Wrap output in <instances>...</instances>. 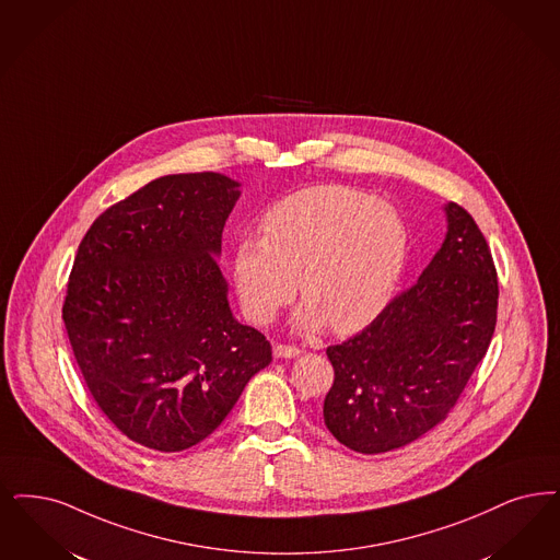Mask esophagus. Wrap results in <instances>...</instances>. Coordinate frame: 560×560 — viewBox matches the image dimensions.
<instances>
[{
    "label": "esophagus",
    "instance_id": "34e87169",
    "mask_svg": "<svg viewBox=\"0 0 560 560\" xmlns=\"http://www.w3.org/2000/svg\"><path fill=\"white\" fill-rule=\"evenodd\" d=\"M302 354V350L300 348H295V346H283V343H277L275 348H272V357L275 359H298Z\"/></svg>",
    "mask_w": 560,
    "mask_h": 560
}]
</instances>
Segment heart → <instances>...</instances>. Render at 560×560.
<instances>
[{
    "instance_id": "1",
    "label": "heart",
    "mask_w": 560,
    "mask_h": 560,
    "mask_svg": "<svg viewBox=\"0 0 560 560\" xmlns=\"http://www.w3.org/2000/svg\"><path fill=\"white\" fill-rule=\"evenodd\" d=\"M408 231L398 210L366 191L314 185L277 201L262 219V240L235 249L233 272L242 308L267 325L300 290L306 295L293 327L337 334L369 325L402 277Z\"/></svg>"
}]
</instances>
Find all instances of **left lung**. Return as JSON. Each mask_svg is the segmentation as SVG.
Listing matches in <instances>:
<instances>
[{
    "label": "left lung",
    "mask_w": 560,
    "mask_h": 560,
    "mask_svg": "<svg viewBox=\"0 0 560 560\" xmlns=\"http://www.w3.org/2000/svg\"><path fill=\"white\" fill-rule=\"evenodd\" d=\"M446 237L419 281L348 341L327 348L336 380L323 419L362 454L408 446L460 398L495 329L498 279L479 226L444 203Z\"/></svg>",
    "instance_id": "obj_1"
}]
</instances>
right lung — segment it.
Listing matches in <instances>:
<instances>
[{"label":"right lung","instance_id":"add662e5","mask_svg":"<svg viewBox=\"0 0 560 560\" xmlns=\"http://www.w3.org/2000/svg\"><path fill=\"white\" fill-rule=\"evenodd\" d=\"M240 187L221 173L160 177L100 214L77 252L68 339L93 400L141 446H196L272 360L233 316L217 260Z\"/></svg>","mask_w":560,"mask_h":560}]
</instances>
